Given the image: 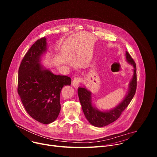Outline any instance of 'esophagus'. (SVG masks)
Instances as JSON below:
<instances>
[{
	"label": "esophagus",
	"instance_id": "obj_1",
	"mask_svg": "<svg viewBox=\"0 0 157 157\" xmlns=\"http://www.w3.org/2000/svg\"><path fill=\"white\" fill-rule=\"evenodd\" d=\"M81 82V78L79 77H76L74 78V79L73 80L72 84L75 87H78Z\"/></svg>",
	"mask_w": 157,
	"mask_h": 157
}]
</instances>
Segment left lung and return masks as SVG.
I'll list each match as a JSON object with an SVG mask.
<instances>
[{
    "label": "left lung",
    "mask_w": 157,
    "mask_h": 157,
    "mask_svg": "<svg viewBox=\"0 0 157 157\" xmlns=\"http://www.w3.org/2000/svg\"><path fill=\"white\" fill-rule=\"evenodd\" d=\"M125 57L127 62L133 67V75L130 82L127 95L122 101L113 109L107 111L98 109L93 105L91 92L86 87H78V94L84 114L89 122L95 127H102L116 121L128 106L136 94L137 89L136 64L127 52H126Z\"/></svg>",
    "instance_id": "8db88e82"
}]
</instances>
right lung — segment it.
Here are the masks:
<instances>
[{"mask_svg":"<svg viewBox=\"0 0 157 157\" xmlns=\"http://www.w3.org/2000/svg\"><path fill=\"white\" fill-rule=\"evenodd\" d=\"M47 51L45 37L38 39L30 47L19 67L17 88L27 113L44 124L57 119L61 89L71 83L70 77L56 75L41 64V58Z\"/></svg>","mask_w":157,"mask_h":157,"instance_id":"1","label":"right lung"}]
</instances>
